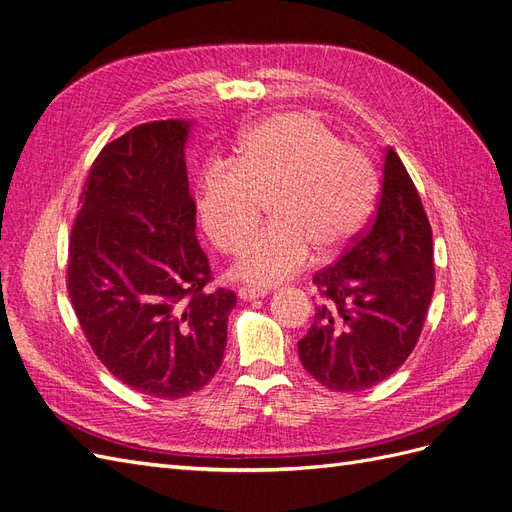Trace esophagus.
<instances>
[{
  "mask_svg": "<svg viewBox=\"0 0 512 512\" xmlns=\"http://www.w3.org/2000/svg\"><path fill=\"white\" fill-rule=\"evenodd\" d=\"M239 297L243 301H252L258 297H267V288H256V286H241L239 288Z\"/></svg>",
  "mask_w": 512,
  "mask_h": 512,
  "instance_id": "1",
  "label": "esophagus"
}]
</instances>
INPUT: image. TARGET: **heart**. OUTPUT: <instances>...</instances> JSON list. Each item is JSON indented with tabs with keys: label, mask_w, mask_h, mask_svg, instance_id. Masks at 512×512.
Returning a JSON list of instances; mask_svg holds the SVG:
<instances>
[{
	"label": "heart",
	"mask_w": 512,
	"mask_h": 512,
	"mask_svg": "<svg viewBox=\"0 0 512 512\" xmlns=\"http://www.w3.org/2000/svg\"><path fill=\"white\" fill-rule=\"evenodd\" d=\"M378 175L367 151L312 113H282L241 134L232 164H211L200 179L198 218L213 245L235 254L260 218L271 220L245 243L237 275L275 284L307 265L312 250H342L369 220Z\"/></svg>",
	"instance_id": "obj_1"
}]
</instances>
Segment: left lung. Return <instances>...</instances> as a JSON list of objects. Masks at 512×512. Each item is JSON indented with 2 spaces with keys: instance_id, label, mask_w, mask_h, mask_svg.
<instances>
[{
  "instance_id": "8db88e82",
  "label": "left lung",
  "mask_w": 512,
  "mask_h": 512,
  "mask_svg": "<svg viewBox=\"0 0 512 512\" xmlns=\"http://www.w3.org/2000/svg\"><path fill=\"white\" fill-rule=\"evenodd\" d=\"M314 284L320 303L299 342L312 378L354 393L393 376L421 337L436 286L431 224L393 147L369 224Z\"/></svg>"
}]
</instances>
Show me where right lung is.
<instances>
[{
  "mask_svg": "<svg viewBox=\"0 0 512 512\" xmlns=\"http://www.w3.org/2000/svg\"><path fill=\"white\" fill-rule=\"evenodd\" d=\"M188 121L141 123L98 153L79 196L66 286L102 365L132 391L188 397L215 376L237 294L209 290L185 170Z\"/></svg>",
  "mask_w": 512,
  "mask_h": 512,
  "instance_id": "add662e5",
  "label": "right lung"
}]
</instances>
